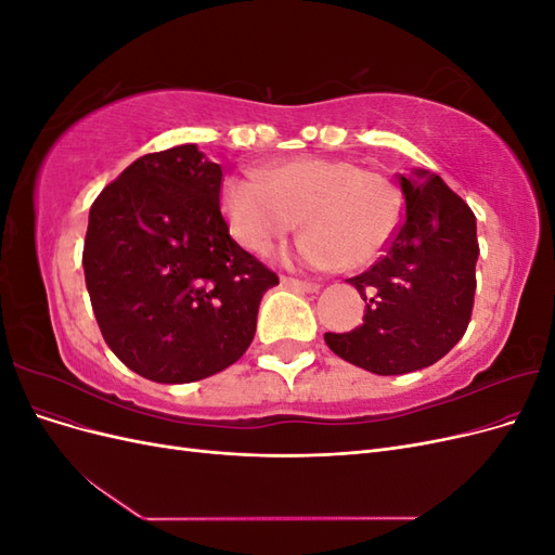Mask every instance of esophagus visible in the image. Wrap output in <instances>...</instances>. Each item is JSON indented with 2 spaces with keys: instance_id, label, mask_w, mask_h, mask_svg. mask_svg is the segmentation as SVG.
Segmentation results:
<instances>
[{
  "instance_id": "esophagus-1",
  "label": "esophagus",
  "mask_w": 555,
  "mask_h": 555,
  "mask_svg": "<svg viewBox=\"0 0 555 555\" xmlns=\"http://www.w3.org/2000/svg\"><path fill=\"white\" fill-rule=\"evenodd\" d=\"M282 284H287V287H292V289H298V292H308V294H314V292H319V284H317V282H308V280L282 278Z\"/></svg>"
}]
</instances>
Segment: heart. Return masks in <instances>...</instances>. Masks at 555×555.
Listing matches in <instances>:
<instances>
[{
	"instance_id": "1",
	"label": "heart",
	"mask_w": 555,
	"mask_h": 555,
	"mask_svg": "<svg viewBox=\"0 0 555 555\" xmlns=\"http://www.w3.org/2000/svg\"><path fill=\"white\" fill-rule=\"evenodd\" d=\"M229 229L251 255H268L296 229L308 231L294 257L310 268H361L382 255L400 227L396 182L357 162L304 155L268 166L259 176H233L222 188Z\"/></svg>"
}]
</instances>
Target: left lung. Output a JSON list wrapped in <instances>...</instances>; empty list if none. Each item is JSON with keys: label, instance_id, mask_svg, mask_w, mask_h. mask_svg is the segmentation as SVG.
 I'll return each mask as SVG.
<instances>
[{"label": "left lung", "instance_id": "left-lung-1", "mask_svg": "<svg viewBox=\"0 0 555 555\" xmlns=\"http://www.w3.org/2000/svg\"><path fill=\"white\" fill-rule=\"evenodd\" d=\"M405 220L384 257L349 278L365 300L363 324L326 333L333 354L375 375H405L440 361L469 324L479 257L477 220L440 176H398Z\"/></svg>", "mask_w": 555, "mask_h": 555}]
</instances>
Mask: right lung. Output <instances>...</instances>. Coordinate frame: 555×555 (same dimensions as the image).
<instances>
[{"label":"right lung","instance_id":"obj_1","mask_svg":"<svg viewBox=\"0 0 555 555\" xmlns=\"http://www.w3.org/2000/svg\"><path fill=\"white\" fill-rule=\"evenodd\" d=\"M222 166L194 143L139 157L94 198L82 268L106 345L133 373L188 384L236 363L278 275L229 236Z\"/></svg>","mask_w":555,"mask_h":555}]
</instances>
